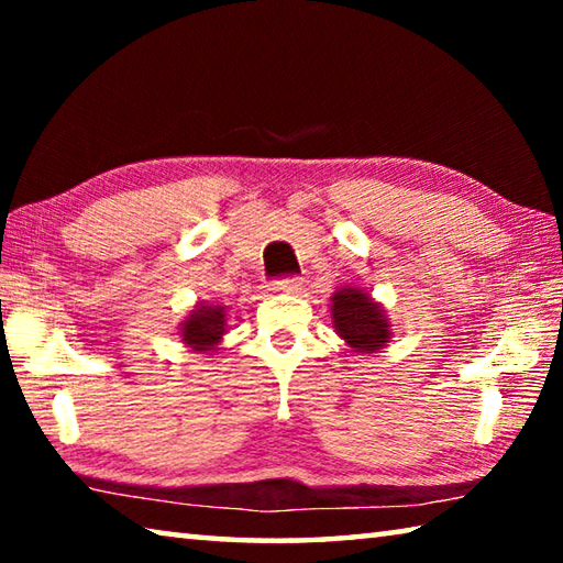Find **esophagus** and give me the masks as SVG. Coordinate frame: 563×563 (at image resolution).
Here are the masks:
<instances>
[{"mask_svg": "<svg viewBox=\"0 0 563 563\" xmlns=\"http://www.w3.org/2000/svg\"><path fill=\"white\" fill-rule=\"evenodd\" d=\"M271 290H275V292H300L302 290V280L300 278H280V280H275L273 283V288Z\"/></svg>", "mask_w": 563, "mask_h": 563, "instance_id": "obj_1", "label": "esophagus"}]
</instances>
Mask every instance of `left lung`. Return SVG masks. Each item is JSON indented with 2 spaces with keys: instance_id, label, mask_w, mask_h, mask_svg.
Masks as SVG:
<instances>
[{
  "instance_id": "8db88e82",
  "label": "left lung",
  "mask_w": 563,
  "mask_h": 563,
  "mask_svg": "<svg viewBox=\"0 0 563 563\" xmlns=\"http://www.w3.org/2000/svg\"><path fill=\"white\" fill-rule=\"evenodd\" d=\"M330 316L332 328L345 340L352 355H373L393 340L387 310L367 290L355 285L332 292Z\"/></svg>"
}]
</instances>
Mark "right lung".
<instances>
[{"instance_id": "right-lung-1", "label": "right lung", "mask_w": 563, "mask_h": 563, "mask_svg": "<svg viewBox=\"0 0 563 563\" xmlns=\"http://www.w3.org/2000/svg\"><path fill=\"white\" fill-rule=\"evenodd\" d=\"M180 340L184 345L194 352H216L221 340L225 335V308L223 305L211 302H198L194 310L188 312V318L180 322Z\"/></svg>"}]
</instances>
